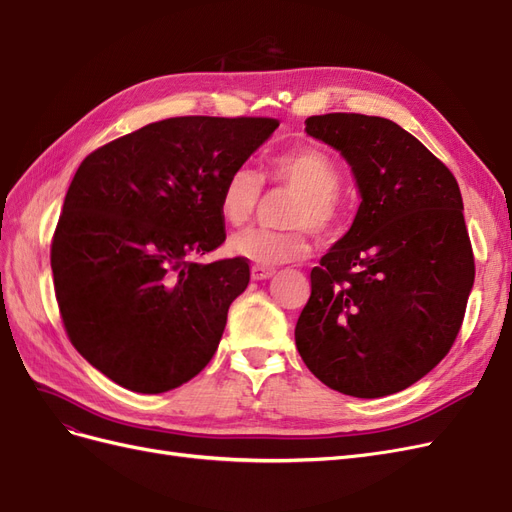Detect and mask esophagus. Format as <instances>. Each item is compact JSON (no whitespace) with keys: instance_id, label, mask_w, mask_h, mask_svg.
<instances>
[{"instance_id":"1","label":"esophagus","mask_w":512,"mask_h":512,"mask_svg":"<svg viewBox=\"0 0 512 512\" xmlns=\"http://www.w3.org/2000/svg\"><path fill=\"white\" fill-rule=\"evenodd\" d=\"M271 275H275V269H271V267H262V265H254L252 267V280H256V282L269 280Z\"/></svg>"}]
</instances>
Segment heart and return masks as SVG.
<instances>
[{
  "mask_svg": "<svg viewBox=\"0 0 512 512\" xmlns=\"http://www.w3.org/2000/svg\"><path fill=\"white\" fill-rule=\"evenodd\" d=\"M262 177L294 194L284 215V224L290 228L239 232L230 241V250L237 256L256 265H282L309 252L307 230L322 241L344 230L348 215L342 194L344 175L327 151L305 145L277 153ZM262 177L245 164L226 175L220 190V213L228 224L241 226L252 218L262 192Z\"/></svg>",
  "mask_w": 512,
  "mask_h": 512,
  "instance_id": "heart-1",
  "label": "heart"
}]
</instances>
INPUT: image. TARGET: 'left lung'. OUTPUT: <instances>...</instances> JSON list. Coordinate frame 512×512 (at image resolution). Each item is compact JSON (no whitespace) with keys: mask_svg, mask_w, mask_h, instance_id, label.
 <instances>
[{"mask_svg":"<svg viewBox=\"0 0 512 512\" xmlns=\"http://www.w3.org/2000/svg\"><path fill=\"white\" fill-rule=\"evenodd\" d=\"M305 132L342 151L363 203L309 275L294 342L329 389L393 395L444 359L466 314L474 254L457 179L391 119L314 115Z\"/></svg>","mask_w":512,"mask_h":512,"instance_id":"obj_1","label":"left lung"}]
</instances>
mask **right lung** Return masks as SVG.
Segmentation results:
<instances>
[{"label": "right lung", "mask_w": 512, "mask_h": 512, "mask_svg": "<svg viewBox=\"0 0 512 512\" xmlns=\"http://www.w3.org/2000/svg\"><path fill=\"white\" fill-rule=\"evenodd\" d=\"M277 126L170 117L91 151L76 170L51 241L55 297L72 346L123 389H177L218 350L250 260L194 258L226 241L222 183Z\"/></svg>", "instance_id": "obj_1"}]
</instances>
